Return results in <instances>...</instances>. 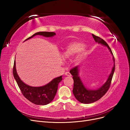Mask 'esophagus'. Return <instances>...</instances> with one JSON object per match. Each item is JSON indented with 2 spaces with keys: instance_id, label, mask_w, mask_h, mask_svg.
Listing matches in <instances>:
<instances>
[{
  "instance_id": "1",
  "label": "esophagus",
  "mask_w": 130,
  "mask_h": 130,
  "mask_svg": "<svg viewBox=\"0 0 130 130\" xmlns=\"http://www.w3.org/2000/svg\"><path fill=\"white\" fill-rule=\"evenodd\" d=\"M65 75H66V76H72L71 74H70V73H69V72H66V73H65Z\"/></svg>"
}]
</instances>
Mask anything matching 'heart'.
Here are the masks:
<instances>
[{
  "label": "heart",
  "mask_w": 130,
  "mask_h": 130,
  "mask_svg": "<svg viewBox=\"0 0 130 130\" xmlns=\"http://www.w3.org/2000/svg\"><path fill=\"white\" fill-rule=\"evenodd\" d=\"M85 44L80 42H73L69 43L66 46L62 52V56L66 59L71 58L78 54L77 56V61H80L85 55Z\"/></svg>",
  "instance_id": "b5f03b06"
}]
</instances>
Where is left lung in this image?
I'll return each instance as SVG.
<instances>
[{"mask_svg":"<svg viewBox=\"0 0 130 130\" xmlns=\"http://www.w3.org/2000/svg\"><path fill=\"white\" fill-rule=\"evenodd\" d=\"M92 36L94 41L99 44L107 47L113 56L114 65L107 80L105 84L102 85L100 87L96 89H90L85 87L82 82L80 77L79 76V67L80 66H76L74 68L70 70V73L73 75L74 80V87L73 93L76 99L82 104H91L94 103L100 98L103 97L107 92L113 77L114 72L115 70V60L113 56L112 50L109 46L104 40L100 37L92 34Z\"/></svg>","mask_w":130,"mask_h":130,"instance_id":"1","label":"left lung"}]
</instances>
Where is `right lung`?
<instances>
[{"label": "right lung", "mask_w": 130, "mask_h": 130, "mask_svg": "<svg viewBox=\"0 0 130 130\" xmlns=\"http://www.w3.org/2000/svg\"><path fill=\"white\" fill-rule=\"evenodd\" d=\"M36 35H40L45 37H52L56 35V33L53 32H45V31L36 32L32 36L27 38L24 42ZM13 74L14 79L16 81L23 95L31 103L38 105H46L53 101L56 94L58 84L62 80V76H60L54 78L48 84L41 87H33L27 85L23 82L19 77L15 68V60L13 68Z\"/></svg>", "instance_id": "right-lung-1"}]
</instances>
